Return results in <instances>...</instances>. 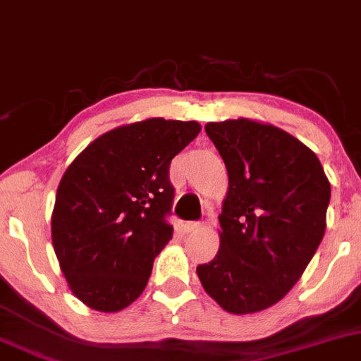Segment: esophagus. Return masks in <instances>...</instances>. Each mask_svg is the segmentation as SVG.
Instances as JSON below:
<instances>
[{
    "instance_id": "esophagus-1",
    "label": "esophagus",
    "mask_w": 361,
    "mask_h": 361,
    "mask_svg": "<svg viewBox=\"0 0 361 361\" xmlns=\"http://www.w3.org/2000/svg\"><path fill=\"white\" fill-rule=\"evenodd\" d=\"M202 227V224L200 222H186L185 225H183V228H185V232H197V230Z\"/></svg>"
}]
</instances>
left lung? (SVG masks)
<instances>
[{"label":"left lung","instance_id":"8db88e82","mask_svg":"<svg viewBox=\"0 0 361 361\" xmlns=\"http://www.w3.org/2000/svg\"><path fill=\"white\" fill-rule=\"evenodd\" d=\"M205 131L227 166L228 192L220 249L197 274L225 311L267 310L293 289L323 240L331 185L318 156L276 126L240 117Z\"/></svg>","mask_w":361,"mask_h":361}]
</instances>
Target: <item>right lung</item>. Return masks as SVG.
Listing matches in <instances>:
<instances>
[{"label":"right lung","instance_id":"1","mask_svg":"<svg viewBox=\"0 0 361 361\" xmlns=\"http://www.w3.org/2000/svg\"><path fill=\"white\" fill-rule=\"evenodd\" d=\"M202 126L139 121L102 134L60 180L51 242L68 288L101 312L128 307L145 290L154 257L171 240V159Z\"/></svg>","mask_w":361,"mask_h":361}]
</instances>
